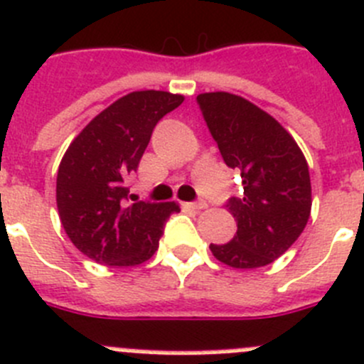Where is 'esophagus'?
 Listing matches in <instances>:
<instances>
[{
  "label": "esophagus",
  "mask_w": 364,
  "mask_h": 364,
  "mask_svg": "<svg viewBox=\"0 0 364 364\" xmlns=\"http://www.w3.org/2000/svg\"><path fill=\"white\" fill-rule=\"evenodd\" d=\"M188 208L196 210V212H201V210L206 208V203L205 201H193V203H190Z\"/></svg>",
  "instance_id": "1"
}]
</instances>
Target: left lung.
I'll return each mask as SVG.
<instances>
[{"mask_svg": "<svg viewBox=\"0 0 364 364\" xmlns=\"http://www.w3.org/2000/svg\"><path fill=\"white\" fill-rule=\"evenodd\" d=\"M198 104L224 163L240 172L244 188L226 205L237 220L235 237L210 250L235 269L267 266L293 246L311 215L304 152L271 114L239 95L201 93Z\"/></svg>", "mask_w": 364, "mask_h": 364, "instance_id": "obj_1", "label": "left lung"}]
</instances>
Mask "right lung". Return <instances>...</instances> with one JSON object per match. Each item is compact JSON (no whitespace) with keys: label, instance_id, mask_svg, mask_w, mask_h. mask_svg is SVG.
I'll return each instance as SVG.
<instances>
[{"label":"right lung","instance_id":"obj_1","mask_svg":"<svg viewBox=\"0 0 364 364\" xmlns=\"http://www.w3.org/2000/svg\"><path fill=\"white\" fill-rule=\"evenodd\" d=\"M185 100L168 91H132L105 107L68 147L57 172L60 223L87 259L138 266L156 253L176 203H129L125 179L136 172L156 124Z\"/></svg>","mask_w":364,"mask_h":364}]
</instances>
